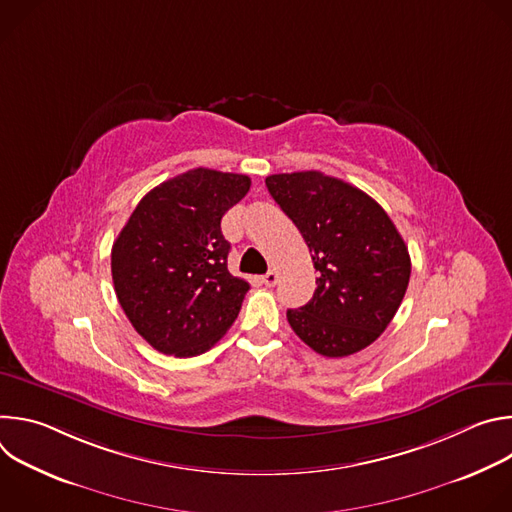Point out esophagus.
Instances as JSON below:
<instances>
[{"label":"esophagus","instance_id":"esophagus-1","mask_svg":"<svg viewBox=\"0 0 512 512\" xmlns=\"http://www.w3.org/2000/svg\"><path fill=\"white\" fill-rule=\"evenodd\" d=\"M277 279H279V277H277L275 271H267V273L261 277V281H263L267 287H273V285L277 283Z\"/></svg>","mask_w":512,"mask_h":512}]
</instances>
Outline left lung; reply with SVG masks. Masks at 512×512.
<instances>
[{
	"label": "left lung",
	"mask_w": 512,
	"mask_h": 512,
	"mask_svg": "<svg viewBox=\"0 0 512 512\" xmlns=\"http://www.w3.org/2000/svg\"><path fill=\"white\" fill-rule=\"evenodd\" d=\"M265 184L318 271L314 298L287 310L291 330L330 358L367 348L397 314L411 275L407 245L389 214L369 194L316 170L273 174Z\"/></svg>",
	"instance_id": "left-lung-1"
}]
</instances>
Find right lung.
I'll return each mask as SVG.
<instances>
[{
    "label": "right lung",
    "mask_w": 512,
    "mask_h": 512,
    "mask_svg": "<svg viewBox=\"0 0 512 512\" xmlns=\"http://www.w3.org/2000/svg\"><path fill=\"white\" fill-rule=\"evenodd\" d=\"M251 188L245 174L188 170L145 194L111 251L117 300L156 350L196 356L239 316L249 283L227 269L221 221Z\"/></svg>",
    "instance_id": "1"
}]
</instances>
